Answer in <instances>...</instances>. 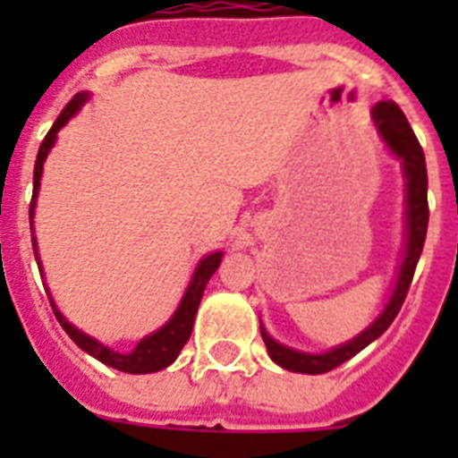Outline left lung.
I'll use <instances>...</instances> for the list:
<instances>
[{
    "instance_id": "left-lung-1",
    "label": "left lung",
    "mask_w": 458,
    "mask_h": 458,
    "mask_svg": "<svg viewBox=\"0 0 458 458\" xmlns=\"http://www.w3.org/2000/svg\"><path fill=\"white\" fill-rule=\"evenodd\" d=\"M373 121H376L377 131L383 135L392 152L397 154L404 161V173H406V192H409V242H406V257L404 264L399 268L397 287L392 294L390 304L385 306V311L380 313V318L370 327H366L359 337H354L347 344L327 352V354H301L294 349H287L271 340V335L266 333L261 326V337L266 342L268 354L278 366L294 373H306V376H318V373H327V370L337 369L344 361H349L352 356H356L363 347H369L370 342L377 340L380 335L392 326V320L397 318L399 309L404 304L409 285H411L413 273H416V264H419L420 251H423V242H426L428 233V171H426V154L423 147L419 145V140L413 135L411 125L406 121L404 111L399 109L394 102H380L373 109Z\"/></svg>"
}]
</instances>
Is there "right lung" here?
<instances>
[{
	"instance_id": "right-lung-1",
	"label": "right lung",
	"mask_w": 458,
	"mask_h": 458,
	"mask_svg": "<svg viewBox=\"0 0 458 458\" xmlns=\"http://www.w3.org/2000/svg\"><path fill=\"white\" fill-rule=\"evenodd\" d=\"M85 99H88V95H75L73 99L66 104V109L61 111V116L54 121V125L49 128L45 140H42V145H39L38 158H35V173H32L30 218H32V208H35V197H38V190H39L42 164H45L47 154H49V149H52L54 140H56V132H59L61 128L71 121V116H75V111L81 109ZM32 250H35V237H32ZM221 257H223L221 251H216V254H208V257L197 266L192 283H190V287H187L185 297H182V301H180L175 316H173V318L168 320L161 330H157V333L149 335V337H145V340L140 342L138 347H135V352H131V354H118V352H111L109 347H104L102 342L92 340L89 335L81 333L78 327L71 326V323H68L59 311H56V306H54L52 301L54 316L59 318L61 327L66 330L68 337H71L78 347L85 349L88 354H92L102 363L111 366V369L123 370V373H154V370H161L165 369V366H171V363L178 359L180 349L185 347V342L190 340L192 326H194V316H197V309H199L204 287H207L208 278L214 276L218 264H221Z\"/></svg>"
}]
</instances>
